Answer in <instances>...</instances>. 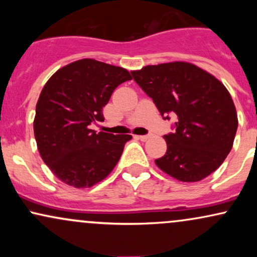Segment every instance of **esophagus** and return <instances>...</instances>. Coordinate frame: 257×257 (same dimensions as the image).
I'll return each instance as SVG.
<instances>
[{"instance_id": "esophagus-1", "label": "esophagus", "mask_w": 257, "mask_h": 257, "mask_svg": "<svg viewBox=\"0 0 257 257\" xmlns=\"http://www.w3.org/2000/svg\"><path fill=\"white\" fill-rule=\"evenodd\" d=\"M135 138H138L139 140H141V141H146L147 139L150 138V135H137V137Z\"/></svg>"}]
</instances>
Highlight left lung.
Returning <instances> with one entry per match:
<instances>
[{
	"label": "left lung",
	"mask_w": 257,
	"mask_h": 257,
	"mask_svg": "<svg viewBox=\"0 0 257 257\" xmlns=\"http://www.w3.org/2000/svg\"><path fill=\"white\" fill-rule=\"evenodd\" d=\"M162 116L176 114L175 133L164 135L167 152L155 163L182 182L205 179L233 146L238 117L222 82L197 65L172 61L132 71Z\"/></svg>",
	"instance_id": "1"
}]
</instances>
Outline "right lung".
<instances>
[{
    "mask_svg": "<svg viewBox=\"0 0 257 257\" xmlns=\"http://www.w3.org/2000/svg\"><path fill=\"white\" fill-rule=\"evenodd\" d=\"M128 70L81 59L59 69L44 84L36 104L34 133L44 163L64 184L91 187L118 163L132 135L95 133L102 107L120 83L131 81Z\"/></svg>",
    "mask_w": 257,
    "mask_h": 257,
    "instance_id": "1",
    "label": "right lung"
}]
</instances>
